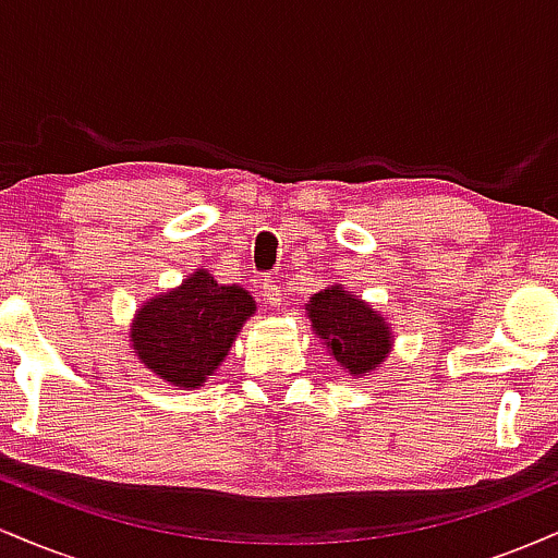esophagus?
I'll list each match as a JSON object with an SVG mask.
<instances>
[{
  "label": "esophagus",
  "mask_w": 558,
  "mask_h": 558,
  "mask_svg": "<svg viewBox=\"0 0 558 558\" xmlns=\"http://www.w3.org/2000/svg\"><path fill=\"white\" fill-rule=\"evenodd\" d=\"M259 296H262V301H265V304H270V306H280V304H283V291H280L278 280H272V278L262 280Z\"/></svg>",
  "instance_id": "1"
}]
</instances>
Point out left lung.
<instances>
[{
    "mask_svg": "<svg viewBox=\"0 0 558 558\" xmlns=\"http://www.w3.org/2000/svg\"><path fill=\"white\" fill-rule=\"evenodd\" d=\"M306 315L312 319V330L328 345L332 360L349 375L362 377L373 373L390 354L393 336L386 317L341 286L315 293L306 304Z\"/></svg>",
    "mask_w": 558,
    "mask_h": 558,
    "instance_id": "8db88e82",
    "label": "left lung"
}]
</instances>
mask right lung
I'll return each instance as SVG.
<instances>
[{"mask_svg": "<svg viewBox=\"0 0 558 558\" xmlns=\"http://www.w3.org/2000/svg\"><path fill=\"white\" fill-rule=\"evenodd\" d=\"M257 304L241 286H222L196 270L181 286L149 299L131 325L133 351L146 369L178 388H198L226 360Z\"/></svg>", "mask_w": 558, "mask_h": 558, "instance_id": "add662e5", "label": "right lung"}]
</instances>
